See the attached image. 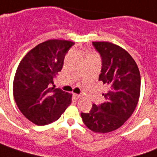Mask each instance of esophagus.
I'll return each instance as SVG.
<instances>
[{"label": "esophagus", "mask_w": 157, "mask_h": 157, "mask_svg": "<svg viewBox=\"0 0 157 157\" xmlns=\"http://www.w3.org/2000/svg\"><path fill=\"white\" fill-rule=\"evenodd\" d=\"M73 97L75 99H78L81 97V94H73Z\"/></svg>", "instance_id": "esophagus-1"}]
</instances>
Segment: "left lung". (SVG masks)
<instances>
[{
	"mask_svg": "<svg viewBox=\"0 0 157 157\" xmlns=\"http://www.w3.org/2000/svg\"><path fill=\"white\" fill-rule=\"evenodd\" d=\"M102 59L99 80L107 85L105 102L93 105L89 113L81 112L88 128L109 133L123 125L133 114L140 94V73L129 53L110 42H93Z\"/></svg>",
	"mask_w": 157,
	"mask_h": 157,
	"instance_id": "obj_1",
	"label": "left lung"
}]
</instances>
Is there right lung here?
I'll use <instances>...</instances> for the list:
<instances>
[{
	"mask_svg": "<svg viewBox=\"0 0 157 157\" xmlns=\"http://www.w3.org/2000/svg\"><path fill=\"white\" fill-rule=\"evenodd\" d=\"M73 45L63 40L45 41L28 52L17 68L14 100L23 116L36 125L56 121L72 102V94L51 86Z\"/></svg>",
	"mask_w": 157,
	"mask_h": 157,
	"instance_id": "1",
	"label": "right lung"
}]
</instances>
